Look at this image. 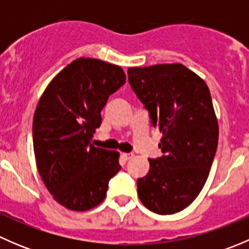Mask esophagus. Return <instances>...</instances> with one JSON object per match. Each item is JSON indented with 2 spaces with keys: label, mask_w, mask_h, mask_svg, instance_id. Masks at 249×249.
Segmentation results:
<instances>
[{
  "label": "esophagus",
  "mask_w": 249,
  "mask_h": 249,
  "mask_svg": "<svg viewBox=\"0 0 249 249\" xmlns=\"http://www.w3.org/2000/svg\"><path fill=\"white\" fill-rule=\"evenodd\" d=\"M122 157L124 158L125 160H130L135 157L134 153H122Z\"/></svg>",
  "instance_id": "obj_1"
}]
</instances>
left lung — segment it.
I'll list each match as a JSON object with an SVG mask.
<instances>
[{
	"instance_id": "obj_1",
	"label": "left lung",
	"mask_w": 249,
	"mask_h": 249,
	"mask_svg": "<svg viewBox=\"0 0 249 249\" xmlns=\"http://www.w3.org/2000/svg\"><path fill=\"white\" fill-rule=\"evenodd\" d=\"M127 74L150 123L162 134L164 155L149 159V172L137 179V194L152 212L173 214L196 199L214 159L219 129L210 89L182 64L130 67Z\"/></svg>"
}]
</instances>
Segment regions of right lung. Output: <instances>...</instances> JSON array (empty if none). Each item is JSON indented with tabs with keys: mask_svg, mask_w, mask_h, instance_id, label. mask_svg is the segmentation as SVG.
I'll return each mask as SVG.
<instances>
[{
	"mask_svg": "<svg viewBox=\"0 0 249 249\" xmlns=\"http://www.w3.org/2000/svg\"><path fill=\"white\" fill-rule=\"evenodd\" d=\"M124 71L99 59L79 57L60 71L42 94L32 124L39 176L55 201L88 211L106 197L122 169L119 153L90 143L109 95L125 84Z\"/></svg>",
	"mask_w": 249,
	"mask_h": 249,
	"instance_id": "1",
	"label": "right lung"
}]
</instances>
